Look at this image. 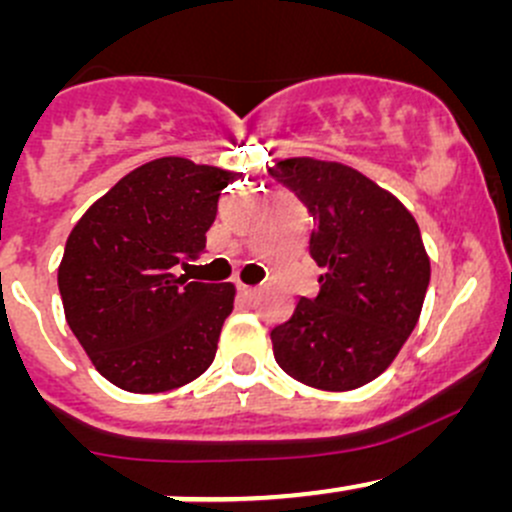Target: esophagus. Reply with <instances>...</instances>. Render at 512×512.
I'll list each match as a JSON object with an SVG mask.
<instances>
[{"label":"esophagus","mask_w":512,"mask_h":512,"mask_svg":"<svg viewBox=\"0 0 512 512\" xmlns=\"http://www.w3.org/2000/svg\"><path fill=\"white\" fill-rule=\"evenodd\" d=\"M237 292H240L242 299H252V297H255L257 289L250 287V285H240V287H237Z\"/></svg>","instance_id":"esophagus-1"}]
</instances>
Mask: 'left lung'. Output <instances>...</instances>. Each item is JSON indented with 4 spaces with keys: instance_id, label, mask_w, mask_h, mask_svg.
I'll list each match as a JSON object with an SVG mask.
<instances>
[{
    "instance_id": "obj_1",
    "label": "left lung",
    "mask_w": 512,
    "mask_h": 512,
    "mask_svg": "<svg viewBox=\"0 0 512 512\" xmlns=\"http://www.w3.org/2000/svg\"><path fill=\"white\" fill-rule=\"evenodd\" d=\"M270 173L312 213L309 252L324 270L317 297H299L272 329V352L312 389H359L389 369L421 317L431 280L421 230L396 195L337 160L285 158Z\"/></svg>"
}]
</instances>
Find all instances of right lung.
<instances>
[{
  "label": "right lung",
  "instance_id": "obj_1",
  "mask_svg": "<svg viewBox=\"0 0 512 512\" xmlns=\"http://www.w3.org/2000/svg\"><path fill=\"white\" fill-rule=\"evenodd\" d=\"M242 173L165 156L96 200L66 240V322L103 379L160 394L198 379L218 352L235 285L190 282L175 265L205 250L227 183Z\"/></svg>",
  "mask_w": 512,
  "mask_h": 512
}]
</instances>
